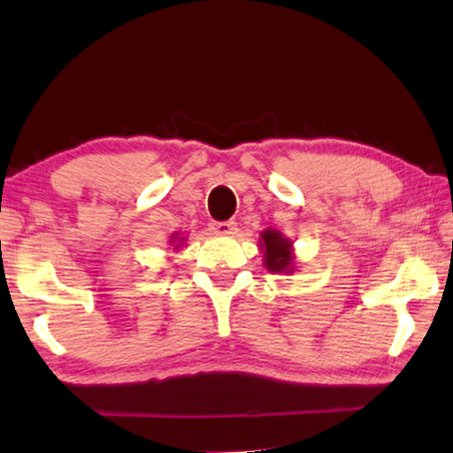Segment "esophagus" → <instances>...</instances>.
Segmentation results:
<instances>
[{
    "mask_svg": "<svg viewBox=\"0 0 453 453\" xmlns=\"http://www.w3.org/2000/svg\"><path fill=\"white\" fill-rule=\"evenodd\" d=\"M211 229H213V234H218V235H232V234H235V221H216V224L211 226Z\"/></svg>",
    "mask_w": 453,
    "mask_h": 453,
    "instance_id": "1",
    "label": "esophagus"
}]
</instances>
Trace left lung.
<instances>
[{"label":"left lung","instance_id":"left-lung-1","mask_svg":"<svg viewBox=\"0 0 453 453\" xmlns=\"http://www.w3.org/2000/svg\"><path fill=\"white\" fill-rule=\"evenodd\" d=\"M259 250L264 254V265L267 272L291 275L296 272V254H294V242L283 235L278 229L267 227L259 234Z\"/></svg>","mask_w":453,"mask_h":453}]
</instances>
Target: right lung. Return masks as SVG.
I'll return each mask as SVG.
<instances>
[{"label": "right lung", "instance_id": "add662e5", "mask_svg": "<svg viewBox=\"0 0 453 453\" xmlns=\"http://www.w3.org/2000/svg\"><path fill=\"white\" fill-rule=\"evenodd\" d=\"M183 242H186V237H181L178 232L170 235V245L173 248V251H180V248L183 245Z\"/></svg>", "mask_w": 453, "mask_h": 453}]
</instances>
